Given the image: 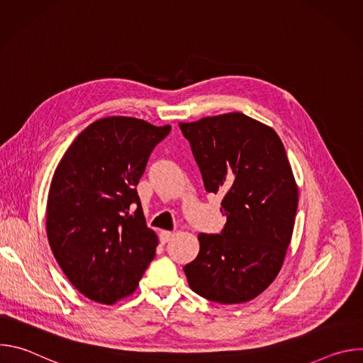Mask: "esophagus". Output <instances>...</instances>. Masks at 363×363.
<instances>
[{
    "label": "esophagus",
    "instance_id": "34e87169",
    "mask_svg": "<svg viewBox=\"0 0 363 363\" xmlns=\"http://www.w3.org/2000/svg\"><path fill=\"white\" fill-rule=\"evenodd\" d=\"M171 237H172V231H167V230H162V231L160 233V240H161V242H162V244L168 242V241L171 240Z\"/></svg>",
    "mask_w": 363,
    "mask_h": 363
}]
</instances>
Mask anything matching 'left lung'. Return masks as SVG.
<instances>
[{
  "mask_svg": "<svg viewBox=\"0 0 363 363\" xmlns=\"http://www.w3.org/2000/svg\"><path fill=\"white\" fill-rule=\"evenodd\" d=\"M208 192L223 194L221 234H199L184 267L189 287L223 304L245 303L277 277L291 240L297 184L276 130L233 112L181 122Z\"/></svg>",
  "mask_w": 363,
  "mask_h": 363,
  "instance_id": "obj_1",
  "label": "left lung"
}]
</instances>
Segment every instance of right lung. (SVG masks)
<instances>
[{
    "instance_id": "right-lung-1",
    "label": "right lung",
    "mask_w": 363,
    "mask_h": 363,
    "mask_svg": "<svg viewBox=\"0 0 363 363\" xmlns=\"http://www.w3.org/2000/svg\"><path fill=\"white\" fill-rule=\"evenodd\" d=\"M169 130L128 116L99 119L77 135L55 171L48 244L70 283L96 303L130 296L153 260L158 237L146 225L135 186Z\"/></svg>"
}]
</instances>
